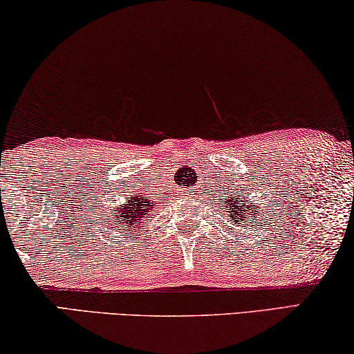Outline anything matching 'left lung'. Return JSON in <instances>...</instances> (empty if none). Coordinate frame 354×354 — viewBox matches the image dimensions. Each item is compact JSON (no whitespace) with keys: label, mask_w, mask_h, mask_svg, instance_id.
Here are the masks:
<instances>
[{"label":"left lung","mask_w":354,"mask_h":354,"mask_svg":"<svg viewBox=\"0 0 354 354\" xmlns=\"http://www.w3.org/2000/svg\"><path fill=\"white\" fill-rule=\"evenodd\" d=\"M236 197H239V195H236ZM236 197H232V195H230L228 197V205H227V207H230L228 209V212H230V217H232V222L233 223H238V222H243V221H245V218H254V221H257V212H260L258 209H260V207H258V205L255 203H250V205H245L244 203V198H241V200H238ZM257 205V207L255 208L254 206ZM241 225H244V223H241Z\"/></svg>","instance_id":"8db88e82"}]
</instances>
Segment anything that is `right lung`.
<instances>
[{
    "mask_svg": "<svg viewBox=\"0 0 354 354\" xmlns=\"http://www.w3.org/2000/svg\"><path fill=\"white\" fill-rule=\"evenodd\" d=\"M156 203L149 197L145 195H131L127 197V203L118 205L113 207L115 211V223L116 228L121 230L122 236L127 233H132V230H138L145 225V222H149V216L153 214ZM133 234V233H132Z\"/></svg>",
    "mask_w": 354,
    "mask_h": 354,
    "instance_id": "obj_1",
    "label": "right lung"
}]
</instances>
